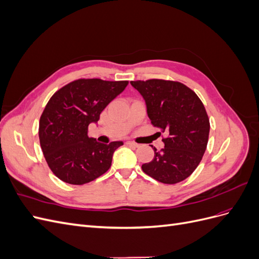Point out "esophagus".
Segmentation results:
<instances>
[{"label": "esophagus", "instance_id": "esophagus-1", "mask_svg": "<svg viewBox=\"0 0 259 259\" xmlns=\"http://www.w3.org/2000/svg\"><path fill=\"white\" fill-rule=\"evenodd\" d=\"M126 145L132 146V147H134V148L139 147V145H138V144H136V143H134V142H131V140H128V142H126Z\"/></svg>", "mask_w": 259, "mask_h": 259}]
</instances>
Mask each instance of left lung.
Listing matches in <instances>:
<instances>
[{"label":"left lung","mask_w":259,"mask_h":259,"mask_svg":"<svg viewBox=\"0 0 259 259\" xmlns=\"http://www.w3.org/2000/svg\"><path fill=\"white\" fill-rule=\"evenodd\" d=\"M131 84L144 97L151 124L168 134L162 138L163 149L152 148L154 158L143 164V170L163 184L183 182L198 167L206 150L209 119L204 105L191 89L177 81L151 79Z\"/></svg>","instance_id":"8db88e82"}]
</instances>
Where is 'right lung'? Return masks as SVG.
Wrapping results in <instances>:
<instances>
[{
  "mask_svg": "<svg viewBox=\"0 0 259 259\" xmlns=\"http://www.w3.org/2000/svg\"><path fill=\"white\" fill-rule=\"evenodd\" d=\"M128 84V81L79 79L62 86L49 100L40 117L38 138L49 167L62 182L84 185L110 168L115 149L88 136L89 125Z\"/></svg>",
  "mask_w": 259,
  "mask_h": 259,
  "instance_id": "right-lung-1",
  "label": "right lung"
}]
</instances>
